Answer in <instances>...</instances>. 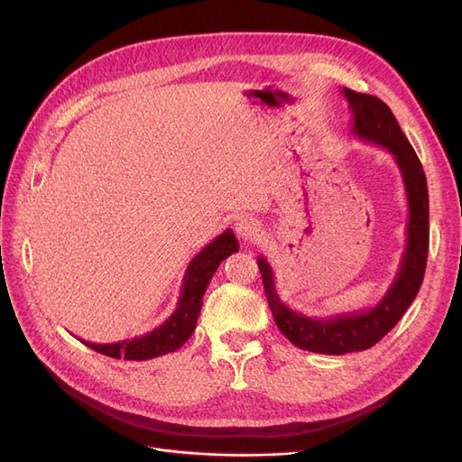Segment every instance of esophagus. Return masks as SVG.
<instances>
[{
  "label": "esophagus",
  "instance_id": "obj_1",
  "mask_svg": "<svg viewBox=\"0 0 462 462\" xmlns=\"http://www.w3.org/2000/svg\"><path fill=\"white\" fill-rule=\"evenodd\" d=\"M235 231L243 241H253L254 236H258V233H260V221L254 217H243V219H239V223H236Z\"/></svg>",
  "mask_w": 462,
  "mask_h": 462
}]
</instances>
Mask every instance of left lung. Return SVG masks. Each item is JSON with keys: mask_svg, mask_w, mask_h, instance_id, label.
<instances>
[{"mask_svg": "<svg viewBox=\"0 0 462 462\" xmlns=\"http://www.w3.org/2000/svg\"><path fill=\"white\" fill-rule=\"evenodd\" d=\"M343 96L353 111V134L360 141L385 148L399 165L409 202L407 248L402 253L393 283L380 302L366 310L337 314L333 318H310L291 310L277 297L272 265L263 256L258 258L265 299H268L279 331L292 345L319 355L366 351L383 339L397 326V321L420 291L430 245L428 185L414 148L402 134L395 116L380 97L348 88H343Z\"/></svg>", "mask_w": 462, "mask_h": 462, "instance_id": "1", "label": "left lung"}]
</instances>
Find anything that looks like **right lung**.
<instances>
[{"label": "right lung", "instance_id": "right-lung-1", "mask_svg": "<svg viewBox=\"0 0 462 462\" xmlns=\"http://www.w3.org/2000/svg\"><path fill=\"white\" fill-rule=\"evenodd\" d=\"M239 250V243L231 229L223 231L219 236L206 245L200 253L189 263L183 279V289L177 302V309L167 318L160 328L146 335H138L133 339H125L117 343H90L82 341L87 346L94 348L96 353L125 358V360H150L167 353L177 351L183 346L187 339L197 328V319L202 309V297L212 282L219 263Z\"/></svg>", "mask_w": 462, "mask_h": 462}]
</instances>
